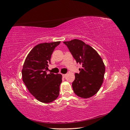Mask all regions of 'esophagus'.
<instances>
[{
    "mask_svg": "<svg viewBox=\"0 0 130 130\" xmlns=\"http://www.w3.org/2000/svg\"><path fill=\"white\" fill-rule=\"evenodd\" d=\"M66 74H62V76L63 78H65L66 77Z\"/></svg>",
    "mask_w": 130,
    "mask_h": 130,
    "instance_id": "esophagus-1",
    "label": "esophagus"
}]
</instances>
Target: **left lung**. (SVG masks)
Here are the masks:
<instances>
[{"mask_svg":"<svg viewBox=\"0 0 130 130\" xmlns=\"http://www.w3.org/2000/svg\"><path fill=\"white\" fill-rule=\"evenodd\" d=\"M77 63L82 64L79 73H75L73 90L78 96L87 99L96 94L103 82L105 66L93 48L82 41L74 39L64 42Z\"/></svg>","mask_w":130,"mask_h":130,"instance_id":"obj_1","label":"left lung"}]
</instances>
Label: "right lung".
Wrapping results in <instances>:
<instances>
[{
	"label": "right lung",
	"mask_w": 130,
	"mask_h": 130,
	"mask_svg": "<svg viewBox=\"0 0 130 130\" xmlns=\"http://www.w3.org/2000/svg\"><path fill=\"white\" fill-rule=\"evenodd\" d=\"M60 41L37 44L26 58L22 70V79L30 94L43 103L53 102L58 97L61 74L47 73L52 54Z\"/></svg>",
	"instance_id": "1"
}]
</instances>
